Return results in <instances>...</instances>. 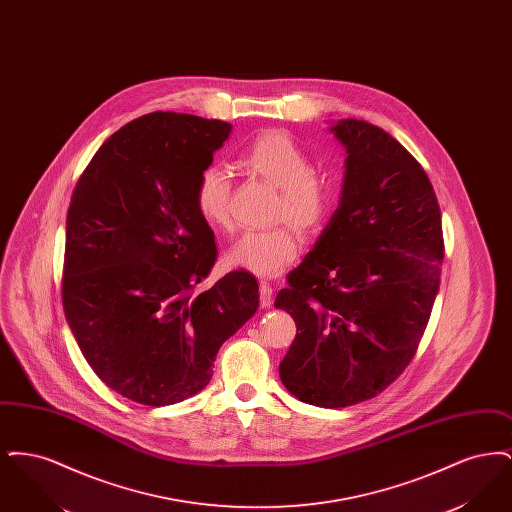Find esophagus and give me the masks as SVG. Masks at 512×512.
Returning <instances> with one entry per match:
<instances>
[{"mask_svg": "<svg viewBox=\"0 0 512 512\" xmlns=\"http://www.w3.org/2000/svg\"><path fill=\"white\" fill-rule=\"evenodd\" d=\"M259 293H261V307L263 309H268L270 305H272V297H274V292H272V286L265 282V280H261V284H259Z\"/></svg>", "mask_w": 512, "mask_h": 512, "instance_id": "obj_1", "label": "esophagus"}]
</instances>
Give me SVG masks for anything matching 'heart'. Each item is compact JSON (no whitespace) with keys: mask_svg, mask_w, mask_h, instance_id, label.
<instances>
[{"mask_svg":"<svg viewBox=\"0 0 512 512\" xmlns=\"http://www.w3.org/2000/svg\"><path fill=\"white\" fill-rule=\"evenodd\" d=\"M240 165L278 190L272 222L292 223L303 236L322 230L334 207V186L317 174L313 155L290 134L270 130L255 136L240 155ZM230 178L219 165L203 167L194 184L199 217L215 230H230ZM291 226V227H292ZM287 224L245 232L226 251L230 267L257 276H276L299 255V238Z\"/></svg>","mask_w":512,"mask_h":512,"instance_id":"b5f03b06","label":"heart"}]
</instances>
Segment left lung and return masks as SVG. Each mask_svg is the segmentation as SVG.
<instances>
[{
	"label": "left lung",
	"instance_id": "obj_1",
	"mask_svg": "<svg viewBox=\"0 0 512 512\" xmlns=\"http://www.w3.org/2000/svg\"><path fill=\"white\" fill-rule=\"evenodd\" d=\"M332 132L347 151L340 207L274 301L297 326L282 384L324 409L376 397L409 366L443 263L438 197L420 163L370 122Z\"/></svg>",
	"mask_w": 512,
	"mask_h": 512
}]
</instances>
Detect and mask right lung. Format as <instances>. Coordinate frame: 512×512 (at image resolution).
Masks as SVG:
<instances>
[{"label":"right lung","mask_w":512,"mask_h":512,"mask_svg":"<svg viewBox=\"0 0 512 512\" xmlns=\"http://www.w3.org/2000/svg\"><path fill=\"white\" fill-rule=\"evenodd\" d=\"M230 132L228 122L155 111L107 138L76 182L63 309L88 365L130 401L163 407L203 390L220 345L259 307L247 270L195 293L217 261L195 178Z\"/></svg>","instance_id":"right-lung-1"}]
</instances>
